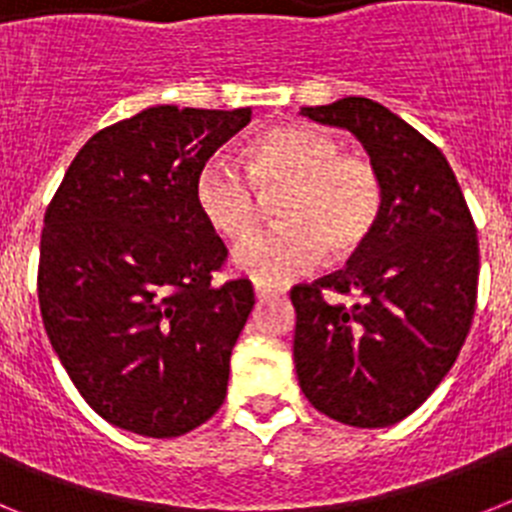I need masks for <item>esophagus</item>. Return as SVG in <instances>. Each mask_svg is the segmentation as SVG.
<instances>
[{
  "label": "esophagus",
  "mask_w": 512,
  "mask_h": 512,
  "mask_svg": "<svg viewBox=\"0 0 512 512\" xmlns=\"http://www.w3.org/2000/svg\"><path fill=\"white\" fill-rule=\"evenodd\" d=\"M282 292H284V289L274 287V284H261V282L253 284V295H256V300H259V302L271 300V297H279Z\"/></svg>",
  "instance_id": "34e87169"
}]
</instances>
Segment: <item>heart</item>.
<instances>
[{"label": "heart", "mask_w": 512, "mask_h": 512, "mask_svg": "<svg viewBox=\"0 0 512 512\" xmlns=\"http://www.w3.org/2000/svg\"><path fill=\"white\" fill-rule=\"evenodd\" d=\"M274 200L279 223L235 251V269L256 282H284L312 269L356 259L377 233L384 179L372 158L346 153L338 135L312 125H277L243 148V171L207 161L194 176V205L225 241H243Z\"/></svg>", "instance_id": "obj_1"}]
</instances>
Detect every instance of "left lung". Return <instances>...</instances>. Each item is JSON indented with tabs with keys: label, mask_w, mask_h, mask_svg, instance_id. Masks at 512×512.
Masks as SVG:
<instances>
[{
	"label": "left lung",
	"mask_w": 512,
	"mask_h": 512,
	"mask_svg": "<svg viewBox=\"0 0 512 512\" xmlns=\"http://www.w3.org/2000/svg\"><path fill=\"white\" fill-rule=\"evenodd\" d=\"M364 143L384 179L372 243L289 297L297 379L312 408L354 428L395 425L449 374L477 307V225L449 161L379 102L346 97L302 107ZM354 294V306L328 303Z\"/></svg>",
	"instance_id": "obj_1"
}]
</instances>
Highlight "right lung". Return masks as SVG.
<instances>
[{
	"label": "right lung",
	"instance_id": "add662e5",
	"mask_svg": "<svg viewBox=\"0 0 512 512\" xmlns=\"http://www.w3.org/2000/svg\"><path fill=\"white\" fill-rule=\"evenodd\" d=\"M248 122V107L174 104L115 122L45 210V333L89 408L122 431L184 436L223 405L253 289L212 282L228 251L194 205V176Z\"/></svg>",
	"mask_w": 512,
	"mask_h": 512
}]
</instances>
